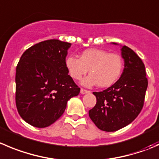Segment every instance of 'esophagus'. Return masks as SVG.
I'll return each mask as SVG.
<instances>
[{"label": "esophagus", "mask_w": 159, "mask_h": 159, "mask_svg": "<svg viewBox=\"0 0 159 159\" xmlns=\"http://www.w3.org/2000/svg\"><path fill=\"white\" fill-rule=\"evenodd\" d=\"M90 91H88V90H85V89H81V94H82V95H84V94H87V93H90Z\"/></svg>", "instance_id": "obj_1"}]
</instances>
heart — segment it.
I'll use <instances>...</instances> for the list:
<instances>
[{
  "instance_id": "b5f03b06",
  "label": "heart",
  "mask_w": 159,
  "mask_h": 159,
  "mask_svg": "<svg viewBox=\"0 0 159 159\" xmlns=\"http://www.w3.org/2000/svg\"><path fill=\"white\" fill-rule=\"evenodd\" d=\"M65 64L70 76L76 80H79L89 69L91 75L81 81L86 87L97 84L98 87H109L119 79L124 68L120 55L96 48L84 50L80 58L70 55Z\"/></svg>"
}]
</instances>
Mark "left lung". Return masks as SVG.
<instances>
[{
  "label": "left lung",
  "instance_id": "left-lung-1",
  "mask_svg": "<svg viewBox=\"0 0 159 159\" xmlns=\"http://www.w3.org/2000/svg\"><path fill=\"white\" fill-rule=\"evenodd\" d=\"M120 50L124 60L120 78L106 90L93 92L96 105L89 111L95 126L106 132L116 131L134 120L144 106L148 88L145 67L141 58L126 46H121Z\"/></svg>",
  "mask_w": 159,
  "mask_h": 159
}]
</instances>
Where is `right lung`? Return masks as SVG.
I'll use <instances>...</instances> for the list:
<instances>
[{
	"label": "right lung",
	"instance_id": "add662e5",
	"mask_svg": "<svg viewBox=\"0 0 159 159\" xmlns=\"http://www.w3.org/2000/svg\"><path fill=\"white\" fill-rule=\"evenodd\" d=\"M71 43L50 39L23 53L16 67L15 102L21 118L33 127H49L63 115L80 88L68 75L65 61Z\"/></svg>",
	"mask_w": 159,
	"mask_h": 159
}]
</instances>
